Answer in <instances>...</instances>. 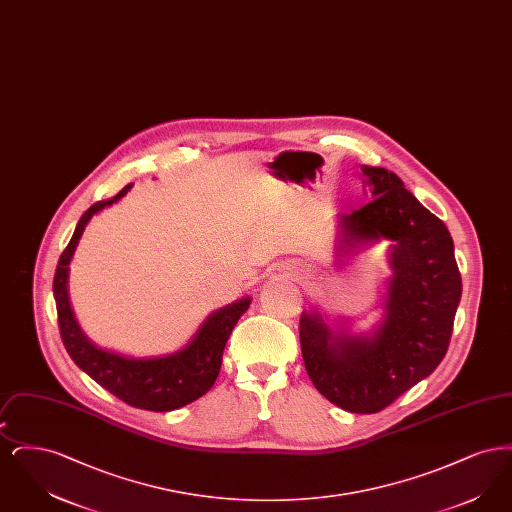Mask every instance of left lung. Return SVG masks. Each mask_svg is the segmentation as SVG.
<instances>
[{
	"label": "left lung",
	"instance_id": "obj_1",
	"mask_svg": "<svg viewBox=\"0 0 512 512\" xmlns=\"http://www.w3.org/2000/svg\"><path fill=\"white\" fill-rule=\"evenodd\" d=\"M372 199L340 215L338 253L378 240L393 242V274L384 320L368 336L332 332L303 313L299 340L307 374L343 411L372 414L430 376L447 353L463 282L447 226L414 197L397 174L361 165Z\"/></svg>",
	"mask_w": 512,
	"mask_h": 512
}]
</instances>
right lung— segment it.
Instances as JSON below:
<instances>
[{
  "instance_id": "add662e5",
  "label": "right lung",
  "mask_w": 512,
  "mask_h": 512,
  "mask_svg": "<svg viewBox=\"0 0 512 512\" xmlns=\"http://www.w3.org/2000/svg\"><path fill=\"white\" fill-rule=\"evenodd\" d=\"M130 186L132 184L122 188L111 199L94 203L78 220L71 242L59 257V265L53 278L57 320L67 353L78 368L94 378L101 388L111 391L130 407L167 413L192 403L213 388L219 376L226 341L240 317L247 311L251 299L244 297L211 313L184 349L165 357H124L119 353L101 349L88 340V336L80 330L69 303V263L88 220L105 207L117 203L130 190Z\"/></svg>"
}]
</instances>
